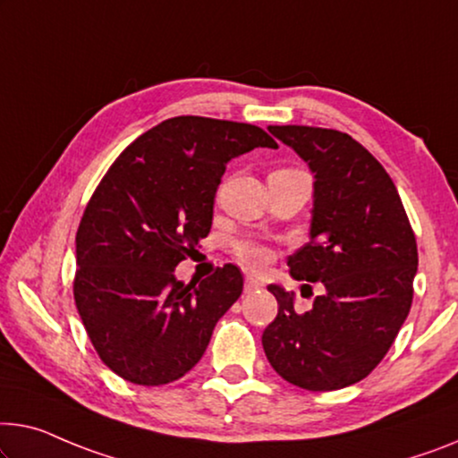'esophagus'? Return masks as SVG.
Instances as JSON below:
<instances>
[{
  "label": "esophagus",
  "instance_id": "esophagus-1",
  "mask_svg": "<svg viewBox=\"0 0 458 458\" xmlns=\"http://www.w3.org/2000/svg\"><path fill=\"white\" fill-rule=\"evenodd\" d=\"M259 288H263V284L259 282L257 277H252V276L244 277V292H255V290H259Z\"/></svg>",
  "mask_w": 458,
  "mask_h": 458
}]
</instances>
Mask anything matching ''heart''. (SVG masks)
I'll return each instance as SVG.
<instances>
[{"label": "heart", "mask_w": 458, "mask_h": 458, "mask_svg": "<svg viewBox=\"0 0 458 458\" xmlns=\"http://www.w3.org/2000/svg\"><path fill=\"white\" fill-rule=\"evenodd\" d=\"M236 250H238V255H241L242 261L252 265V267H257V265H263L265 261H267V250H265L263 247H259V244H255V242H241Z\"/></svg>", "instance_id": "1"}]
</instances>
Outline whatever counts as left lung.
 <instances>
[{"mask_svg": "<svg viewBox=\"0 0 458 458\" xmlns=\"http://www.w3.org/2000/svg\"><path fill=\"white\" fill-rule=\"evenodd\" d=\"M315 174L310 242L288 257L290 276L325 294L296 312L294 292L269 284L277 317L263 350L279 377L306 391H337L366 378L411 309L418 244L397 187L347 133L269 125Z\"/></svg>", "mask_w": 458, "mask_h": 458, "instance_id": "1", "label": "left lung"}]
</instances>
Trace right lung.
<instances>
[{
  "instance_id": "obj_1",
  "label": "right lung",
  "mask_w": 458,
  "mask_h": 458,
  "mask_svg": "<svg viewBox=\"0 0 458 458\" xmlns=\"http://www.w3.org/2000/svg\"><path fill=\"white\" fill-rule=\"evenodd\" d=\"M255 148L277 143L249 123L166 119L94 191L76 234L73 298L94 350L121 378L160 386L185 377L242 294L236 265L199 284L174 269L209 234L226 164Z\"/></svg>"
}]
</instances>
